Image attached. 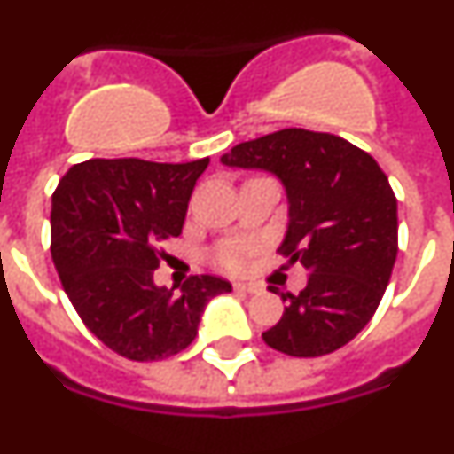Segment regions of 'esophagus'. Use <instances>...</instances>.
Instances as JSON below:
<instances>
[{"instance_id": "obj_1", "label": "esophagus", "mask_w": 454, "mask_h": 454, "mask_svg": "<svg viewBox=\"0 0 454 454\" xmlns=\"http://www.w3.org/2000/svg\"><path fill=\"white\" fill-rule=\"evenodd\" d=\"M236 291H243V293H259L262 288L256 286V284H246V282H236L234 284Z\"/></svg>"}]
</instances>
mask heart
<instances>
[{"mask_svg": "<svg viewBox=\"0 0 454 454\" xmlns=\"http://www.w3.org/2000/svg\"><path fill=\"white\" fill-rule=\"evenodd\" d=\"M250 246L246 243H239V240H230V243H223L220 247H215L214 262L218 263L223 270L230 272H240L246 270L247 256H250Z\"/></svg>", "mask_w": 454, "mask_h": 454, "instance_id": "b5f03b06", "label": "heart"}]
</instances>
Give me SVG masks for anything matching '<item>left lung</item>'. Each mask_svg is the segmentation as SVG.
Wrapping results in <instances>:
<instances>
[{"label":"left lung","instance_id":"left-lung-1","mask_svg":"<svg viewBox=\"0 0 454 454\" xmlns=\"http://www.w3.org/2000/svg\"><path fill=\"white\" fill-rule=\"evenodd\" d=\"M220 161L284 184L288 230L279 252L309 270L298 295L282 293L284 316L263 340L291 356L350 343L382 302L398 256V200L382 168L340 136L295 127L239 143Z\"/></svg>","mask_w":454,"mask_h":454}]
</instances>
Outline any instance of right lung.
I'll list each match as a JSON object with an SVG mask.
<instances>
[{"label": "right lung", "mask_w": 454, "mask_h": 454, "mask_svg": "<svg viewBox=\"0 0 454 454\" xmlns=\"http://www.w3.org/2000/svg\"><path fill=\"white\" fill-rule=\"evenodd\" d=\"M207 166L90 159L72 166L51 195V259L67 298L88 330L131 362L186 350L208 300L231 291L214 275H192L179 293L154 284L166 254L156 246L182 234Z\"/></svg>", "instance_id": "add662e5"}]
</instances>
